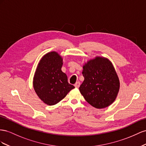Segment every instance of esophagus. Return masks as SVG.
I'll list each match as a JSON object with an SVG mask.
<instances>
[{"instance_id":"esophagus-1","label":"esophagus","mask_w":146,"mask_h":146,"mask_svg":"<svg viewBox=\"0 0 146 146\" xmlns=\"http://www.w3.org/2000/svg\"><path fill=\"white\" fill-rule=\"evenodd\" d=\"M80 84H81L80 82L78 81V82H76L75 83V84H74V87H77V88H78V87L80 86Z\"/></svg>"}]
</instances>
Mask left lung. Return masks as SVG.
Wrapping results in <instances>:
<instances>
[{
	"label": "left lung",
	"mask_w": 146,
	"mask_h": 146,
	"mask_svg": "<svg viewBox=\"0 0 146 146\" xmlns=\"http://www.w3.org/2000/svg\"><path fill=\"white\" fill-rule=\"evenodd\" d=\"M84 80L80 91L87 103L98 109L114 102L120 82L113 65L106 58L97 57L83 66Z\"/></svg>",
	"instance_id": "left-lung-1"
}]
</instances>
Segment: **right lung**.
Wrapping results in <instances>:
<instances>
[{
  "instance_id": "add662e5",
  "label": "right lung",
  "mask_w": 146,
  "mask_h": 146,
  "mask_svg": "<svg viewBox=\"0 0 146 146\" xmlns=\"http://www.w3.org/2000/svg\"><path fill=\"white\" fill-rule=\"evenodd\" d=\"M62 59L56 52L44 55L40 61L34 78V88L39 98L48 105H54L64 98L74 88L62 72Z\"/></svg>"
}]
</instances>
